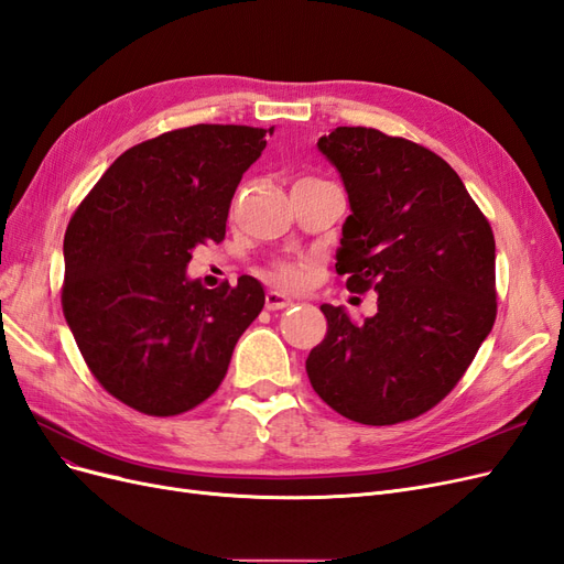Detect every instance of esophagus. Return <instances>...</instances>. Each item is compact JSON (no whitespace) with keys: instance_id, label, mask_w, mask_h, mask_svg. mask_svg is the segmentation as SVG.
<instances>
[{"instance_id":"34e87169","label":"esophagus","mask_w":564,"mask_h":564,"mask_svg":"<svg viewBox=\"0 0 564 564\" xmlns=\"http://www.w3.org/2000/svg\"><path fill=\"white\" fill-rule=\"evenodd\" d=\"M291 303H294V301H291L284 294H280V291H268V294H265V307L268 310H282V307H289Z\"/></svg>"}]
</instances>
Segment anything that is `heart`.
<instances>
[{
    "label": "heart",
    "instance_id": "b5f03b06",
    "mask_svg": "<svg viewBox=\"0 0 564 564\" xmlns=\"http://www.w3.org/2000/svg\"><path fill=\"white\" fill-rule=\"evenodd\" d=\"M273 278H275L280 284H284V286H296L303 275H301V270H299L296 265L282 263V265H278V268L273 270Z\"/></svg>",
    "mask_w": 564,
    "mask_h": 564
}]
</instances>
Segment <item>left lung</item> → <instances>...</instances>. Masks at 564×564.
<instances>
[{
  "instance_id": "1",
  "label": "left lung",
  "mask_w": 564,
  "mask_h": 564,
  "mask_svg": "<svg viewBox=\"0 0 564 564\" xmlns=\"http://www.w3.org/2000/svg\"><path fill=\"white\" fill-rule=\"evenodd\" d=\"M347 191L336 273L378 313L322 305L326 336L305 371L324 403L361 424H397L459 382L497 317L495 236L459 174L434 151L376 128L317 142Z\"/></svg>"
}]
</instances>
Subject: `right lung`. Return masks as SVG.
<instances>
[{
    "mask_svg": "<svg viewBox=\"0 0 564 564\" xmlns=\"http://www.w3.org/2000/svg\"><path fill=\"white\" fill-rule=\"evenodd\" d=\"M265 132L198 123L134 144L69 219L65 319L97 382L134 411L170 417L209 399L263 310L259 280L205 289L186 265L198 245L224 240Z\"/></svg>",
    "mask_w": 564,
    "mask_h": 564,
    "instance_id": "right-lung-1",
    "label": "right lung"
}]
</instances>
